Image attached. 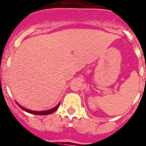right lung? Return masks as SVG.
I'll list each match as a JSON object with an SVG mask.
<instances>
[{"label": "right lung", "instance_id": "add662e5", "mask_svg": "<svg viewBox=\"0 0 146 146\" xmlns=\"http://www.w3.org/2000/svg\"><path fill=\"white\" fill-rule=\"evenodd\" d=\"M17 104H18V103H17ZM18 106L20 107V108H21V109H22V110L28 112V113H34V114H37V115H48V114H50V113H53L54 111H56L58 109V107H59L60 103L56 106L54 107V108H53V109H49V110H45V111H33V110H29V109H26V108H25V107L21 106L19 105V104H18Z\"/></svg>", "mask_w": 146, "mask_h": 146}]
</instances>
